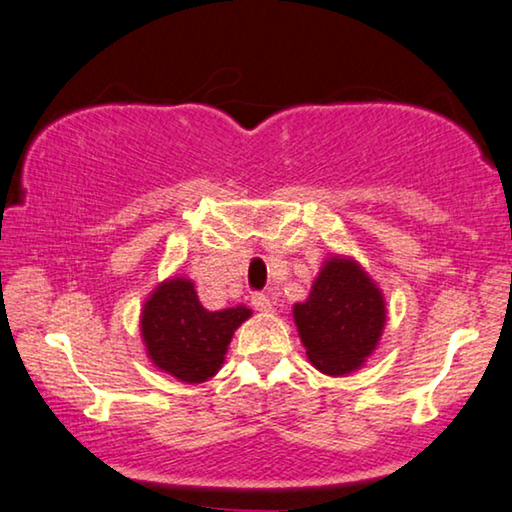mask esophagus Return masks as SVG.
Instances as JSON below:
<instances>
[{"mask_svg":"<svg viewBox=\"0 0 512 512\" xmlns=\"http://www.w3.org/2000/svg\"><path fill=\"white\" fill-rule=\"evenodd\" d=\"M253 308L259 313H273V301L266 297V294H255Z\"/></svg>","mask_w":512,"mask_h":512,"instance_id":"34e87169","label":"esophagus"}]
</instances>
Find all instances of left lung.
<instances>
[{
	"label": "left lung",
	"mask_w": 512,
	"mask_h": 512,
	"mask_svg": "<svg viewBox=\"0 0 512 512\" xmlns=\"http://www.w3.org/2000/svg\"><path fill=\"white\" fill-rule=\"evenodd\" d=\"M306 357L325 376H348L376 352L385 331L383 290L355 257L331 255L306 301L292 308Z\"/></svg>",
	"instance_id": "obj_1"
}]
</instances>
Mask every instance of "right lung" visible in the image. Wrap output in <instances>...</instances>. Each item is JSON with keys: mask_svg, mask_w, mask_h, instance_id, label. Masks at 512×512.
I'll list each match as a JSON object with an SVG mask.
<instances>
[{"mask_svg": "<svg viewBox=\"0 0 512 512\" xmlns=\"http://www.w3.org/2000/svg\"><path fill=\"white\" fill-rule=\"evenodd\" d=\"M253 311L248 306L208 311L185 276L162 280L141 308V341L157 369L187 385L206 383L225 364L234 331Z\"/></svg>", "mask_w": 512, "mask_h": 512, "instance_id": "1", "label": "right lung"}]
</instances>
